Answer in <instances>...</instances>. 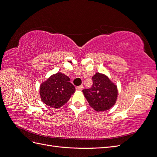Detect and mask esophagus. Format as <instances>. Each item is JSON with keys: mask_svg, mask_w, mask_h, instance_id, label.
<instances>
[{"mask_svg": "<svg viewBox=\"0 0 157 157\" xmlns=\"http://www.w3.org/2000/svg\"><path fill=\"white\" fill-rule=\"evenodd\" d=\"M83 89V85H80L79 86L76 87V90H82Z\"/></svg>", "mask_w": 157, "mask_h": 157, "instance_id": "esophagus-1", "label": "esophagus"}]
</instances>
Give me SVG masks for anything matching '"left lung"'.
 Segmentation results:
<instances>
[{"label": "left lung", "instance_id": "1", "mask_svg": "<svg viewBox=\"0 0 157 157\" xmlns=\"http://www.w3.org/2000/svg\"><path fill=\"white\" fill-rule=\"evenodd\" d=\"M92 86L82 90L89 105L96 111H105L112 107L117 101L118 90L107 76L97 73L92 78Z\"/></svg>", "mask_w": 157, "mask_h": 157}]
</instances>
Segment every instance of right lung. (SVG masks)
<instances>
[{"label":"right lung","mask_w":157,"mask_h":157,"mask_svg":"<svg viewBox=\"0 0 157 157\" xmlns=\"http://www.w3.org/2000/svg\"><path fill=\"white\" fill-rule=\"evenodd\" d=\"M67 76L61 73L52 75L40 87L42 101L53 108H59L68 101L75 88Z\"/></svg>","instance_id":"add662e5"}]
</instances>
